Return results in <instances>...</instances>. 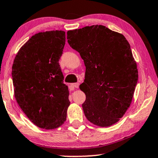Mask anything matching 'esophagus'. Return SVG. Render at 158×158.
I'll use <instances>...</instances> for the list:
<instances>
[{"mask_svg": "<svg viewBox=\"0 0 158 158\" xmlns=\"http://www.w3.org/2000/svg\"><path fill=\"white\" fill-rule=\"evenodd\" d=\"M79 87V83L78 82H76V83H72L71 84V85H70V88L71 89H74L75 88H78Z\"/></svg>", "mask_w": 158, "mask_h": 158, "instance_id": "obj_1", "label": "esophagus"}]
</instances>
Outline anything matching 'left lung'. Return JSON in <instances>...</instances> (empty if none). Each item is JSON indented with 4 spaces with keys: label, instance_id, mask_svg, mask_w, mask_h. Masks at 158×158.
I'll list each match as a JSON object with an SVG mask.
<instances>
[{
    "label": "left lung",
    "instance_id": "obj_1",
    "mask_svg": "<svg viewBox=\"0 0 158 158\" xmlns=\"http://www.w3.org/2000/svg\"><path fill=\"white\" fill-rule=\"evenodd\" d=\"M67 40L86 67L80 85L86 95L85 115L98 127L114 125L131 104L138 78L129 43L121 34L98 25L68 31Z\"/></svg>",
    "mask_w": 158,
    "mask_h": 158
}]
</instances>
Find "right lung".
Here are the masks:
<instances>
[{"label":"right lung","instance_id":"1","mask_svg":"<svg viewBox=\"0 0 158 158\" xmlns=\"http://www.w3.org/2000/svg\"><path fill=\"white\" fill-rule=\"evenodd\" d=\"M65 42L64 31L35 34L18 51L12 67L17 102L34 124L47 130L64 124L70 105L59 64Z\"/></svg>","mask_w":158,"mask_h":158}]
</instances>
